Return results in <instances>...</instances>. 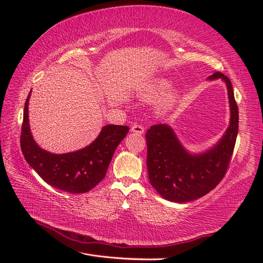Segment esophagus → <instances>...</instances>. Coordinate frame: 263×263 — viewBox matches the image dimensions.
Here are the masks:
<instances>
[{
  "mask_svg": "<svg viewBox=\"0 0 263 263\" xmlns=\"http://www.w3.org/2000/svg\"><path fill=\"white\" fill-rule=\"evenodd\" d=\"M130 130L133 133L138 134V135H142V134H144V132H145V128L141 125H134V126H132Z\"/></svg>",
  "mask_w": 263,
  "mask_h": 263,
  "instance_id": "obj_1",
  "label": "esophagus"
}]
</instances>
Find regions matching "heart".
Segmentation results:
<instances>
[{
	"mask_svg": "<svg viewBox=\"0 0 263 263\" xmlns=\"http://www.w3.org/2000/svg\"><path fill=\"white\" fill-rule=\"evenodd\" d=\"M170 85L169 81L165 80V79H156L153 82H151L147 87H146V97L151 98V97H157V95L161 94L164 92L166 89H168ZM179 99V93L178 91H170L164 95V98L160 101V104H159V108L162 110H166L171 108L176 102Z\"/></svg>",
	"mask_w": 263,
	"mask_h": 263,
	"instance_id": "1",
	"label": "heart"
}]
</instances>
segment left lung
Returning <instances> with one entry per match:
<instances>
[{
    "instance_id": "1",
    "label": "left lung",
    "mask_w": 263,
    "mask_h": 263,
    "mask_svg": "<svg viewBox=\"0 0 263 263\" xmlns=\"http://www.w3.org/2000/svg\"><path fill=\"white\" fill-rule=\"evenodd\" d=\"M220 79L227 86L230 119L222 137L204 153L192 154L181 144L172 127L158 124L146 134L147 168L151 185L163 198L186 203L208 194L224 178L238 134V106L229 79L215 72L208 80Z\"/></svg>"
}]
</instances>
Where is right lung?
I'll use <instances>...</instances> for the list:
<instances>
[{
	"label": "right lung",
	"instance_id": "1",
	"mask_svg": "<svg viewBox=\"0 0 263 263\" xmlns=\"http://www.w3.org/2000/svg\"><path fill=\"white\" fill-rule=\"evenodd\" d=\"M25 102L21 135V148L28 164L49 185L65 192H89L105 178L115 149L126 137L128 126H103L89 146L67 154H52L37 145L30 132L28 103Z\"/></svg>",
	"mask_w": 263,
	"mask_h": 263
}]
</instances>
